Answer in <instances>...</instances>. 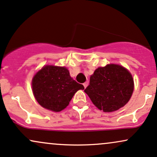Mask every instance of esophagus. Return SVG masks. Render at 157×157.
Listing matches in <instances>:
<instances>
[{
  "mask_svg": "<svg viewBox=\"0 0 157 157\" xmlns=\"http://www.w3.org/2000/svg\"><path fill=\"white\" fill-rule=\"evenodd\" d=\"M88 82H84V83H83V86L85 87V88H86V87L88 86Z\"/></svg>",
  "mask_w": 157,
  "mask_h": 157,
  "instance_id": "1",
  "label": "esophagus"
}]
</instances>
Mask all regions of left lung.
Wrapping results in <instances>:
<instances>
[{"label": "left lung", "instance_id": "left-lung-1", "mask_svg": "<svg viewBox=\"0 0 157 157\" xmlns=\"http://www.w3.org/2000/svg\"><path fill=\"white\" fill-rule=\"evenodd\" d=\"M134 81L129 71L120 65L98 68L84 91L97 108L113 112L124 107L132 97Z\"/></svg>", "mask_w": 157, "mask_h": 157}]
</instances>
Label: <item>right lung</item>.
<instances>
[{"instance_id":"add662e5","label":"right lung","mask_w":157,"mask_h":157,"mask_svg":"<svg viewBox=\"0 0 157 157\" xmlns=\"http://www.w3.org/2000/svg\"><path fill=\"white\" fill-rule=\"evenodd\" d=\"M32 88L41 106L54 112L66 108L78 90L84 86L74 80L65 67L46 66L32 80Z\"/></svg>"}]
</instances>
